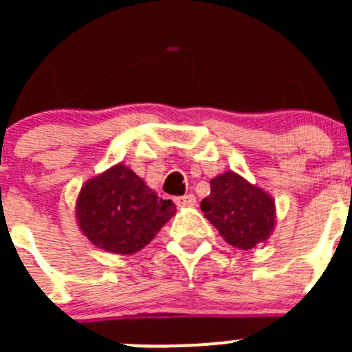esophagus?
<instances>
[{
	"instance_id": "esophagus-1",
	"label": "esophagus",
	"mask_w": 352,
	"mask_h": 352,
	"mask_svg": "<svg viewBox=\"0 0 352 352\" xmlns=\"http://www.w3.org/2000/svg\"><path fill=\"white\" fill-rule=\"evenodd\" d=\"M175 204L177 206H194L196 204V197H194V194H186V196L175 197Z\"/></svg>"
}]
</instances>
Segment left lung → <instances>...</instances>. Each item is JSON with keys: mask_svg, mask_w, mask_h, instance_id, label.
<instances>
[{"mask_svg": "<svg viewBox=\"0 0 352 352\" xmlns=\"http://www.w3.org/2000/svg\"><path fill=\"white\" fill-rule=\"evenodd\" d=\"M201 209L219 235L242 250L267 240L274 228L272 199L233 172L211 180V192L202 199Z\"/></svg>", "mask_w": 352, "mask_h": 352, "instance_id": "8db88e82", "label": "left lung"}]
</instances>
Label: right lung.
Here are the masks:
<instances>
[{"instance_id": "add662e5", "label": "right lung", "mask_w": 352, "mask_h": 352, "mask_svg": "<svg viewBox=\"0 0 352 352\" xmlns=\"http://www.w3.org/2000/svg\"><path fill=\"white\" fill-rule=\"evenodd\" d=\"M173 214L175 204L160 199L124 165L88 180L76 202L78 221L87 239L124 255L146 247Z\"/></svg>"}]
</instances>
